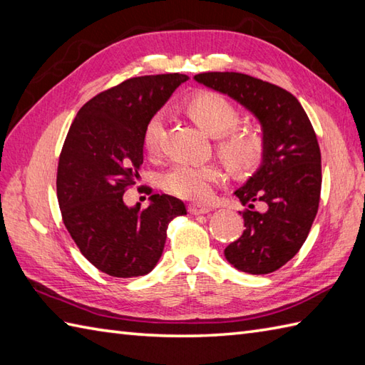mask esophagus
Here are the masks:
<instances>
[{"label": "esophagus", "mask_w": 365, "mask_h": 365, "mask_svg": "<svg viewBox=\"0 0 365 365\" xmlns=\"http://www.w3.org/2000/svg\"><path fill=\"white\" fill-rule=\"evenodd\" d=\"M210 210V207L209 206H206V205H190L189 206V212L192 214V215H200V214H207Z\"/></svg>", "instance_id": "esophagus-1"}]
</instances>
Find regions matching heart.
Returning <instances> with one entry per match:
<instances>
[{
	"mask_svg": "<svg viewBox=\"0 0 365 365\" xmlns=\"http://www.w3.org/2000/svg\"><path fill=\"white\" fill-rule=\"evenodd\" d=\"M189 115L197 125L217 137V150L223 159L236 170H251L261 164L267 140L262 129L255 125L239 126L240 110L225 95L201 91L192 93L185 101ZM165 135V112L158 110L143 128V147L151 155L159 151ZM222 172L215 164H193L178 162L162 178V187L172 195L200 201L209 197L212 182L220 178Z\"/></svg>",
	"mask_w": 365,
	"mask_h": 365,
	"instance_id": "b5f03b06",
	"label": "heart"
}]
</instances>
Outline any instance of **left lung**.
Instances as JSON below:
<instances>
[{
  "mask_svg": "<svg viewBox=\"0 0 365 365\" xmlns=\"http://www.w3.org/2000/svg\"><path fill=\"white\" fill-rule=\"evenodd\" d=\"M198 83L230 95L261 121L267 140L262 165L236 190L245 206V230L225 248L228 262L251 274L281 269L303 247L317 215L322 155L314 128L295 96L236 71L195 75Z\"/></svg>",
  "mask_w": 365,
  "mask_h": 365,
  "instance_id": "left-lung-1",
  "label": "left lung"
}]
</instances>
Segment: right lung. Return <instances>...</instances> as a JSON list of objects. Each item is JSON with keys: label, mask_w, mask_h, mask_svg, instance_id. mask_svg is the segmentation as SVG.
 I'll return each mask as SVG.
<instances>
[{"label": "right lung", "mask_w": 365, "mask_h": 365, "mask_svg": "<svg viewBox=\"0 0 365 365\" xmlns=\"http://www.w3.org/2000/svg\"><path fill=\"white\" fill-rule=\"evenodd\" d=\"M187 79L180 73L126 79L88 100L68 129L56 180L62 220L87 261L110 277L150 273L168 223L187 214L165 193L151 195L145 209L123 203L143 164L145 123Z\"/></svg>", "instance_id": "1"}]
</instances>
